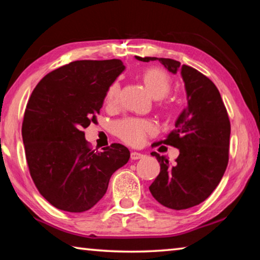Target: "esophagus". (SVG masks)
<instances>
[{"label": "esophagus", "instance_id": "obj_1", "mask_svg": "<svg viewBox=\"0 0 260 260\" xmlns=\"http://www.w3.org/2000/svg\"><path fill=\"white\" fill-rule=\"evenodd\" d=\"M143 157V153H140V152H136V151H133L131 153V158L133 160H138V159H141V158Z\"/></svg>", "mask_w": 260, "mask_h": 260}]
</instances>
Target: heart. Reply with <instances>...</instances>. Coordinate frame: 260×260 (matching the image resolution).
<instances>
[{"label":"heart","mask_w":260,"mask_h":260,"mask_svg":"<svg viewBox=\"0 0 260 260\" xmlns=\"http://www.w3.org/2000/svg\"><path fill=\"white\" fill-rule=\"evenodd\" d=\"M142 80L149 93L157 100L164 99L172 87V80L169 73L159 68L147 69L142 74ZM118 98H119V85L118 82H114L109 87L105 102L108 105H114L118 102ZM113 129L118 138L125 141L126 143L139 146L143 142L147 134L155 132V125L150 120L126 118V119L117 121Z\"/></svg>","instance_id":"heart-1"}]
</instances>
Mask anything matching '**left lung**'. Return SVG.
Masks as SVG:
<instances>
[{"label":"left lung","mask_w":260,"mask_h":260,"mask_svg":"<svg viewBox=\"0 0 260 260\" xmlns=\"http://www.w3.org/2000/svg\"><path fill=\"white\" fill-rule=\"evenodd\" d=\"M141 61L159 60L171 73L180 72L187 94V107L180 113L175 128L156 143L179 149L174 164L151 152L160 172L149 187L158 203L172 210L192 208L204 202L221 180L228 164L231 122L221 96L204 74L178 60L139 57Z\"/></svg>","instance_id":"obj_1"}]
</instances>
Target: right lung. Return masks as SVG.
Returning a JSON list of instances; mask_svg holds the SVG:
<instances>
[{"label": "right lung", "mask_w": 260, "mask_h": 260, "mask_svg": "<svg viewBox=\"0 0 260 260\" xmlns=\"http://www.w3.org/2000/svg\"><path fill=\"white\" fill-rule=\"evenodd\" d=\"M120 59L76 60L48 73L34 88L21 135L30 177L55 208L85 212L107 192L111 175L129 159L125 146L91 150L83 128L96 124Z\"/></svg>", "instance_id": "right-lung-1"}]
</instances>
